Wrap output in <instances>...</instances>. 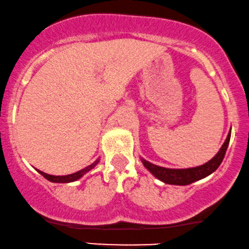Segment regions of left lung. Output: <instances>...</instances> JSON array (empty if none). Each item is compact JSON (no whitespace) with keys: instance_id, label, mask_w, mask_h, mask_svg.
Listing matches in <instances>:
<instances>
[{"instance_id":"1","label":"left lung","mask_w":249,"mask_h":249,"mask_svg":"<svg viewBox=\"0 0 249 249\" xmlns=\"http://www.w3.org/2000/svg\"><path fill=\"white\" fill-rule=\"evenodd\" d=\"M231 139V130L227 135L226 140H225L224 144L221 145L220 150L218 151L217 155L213 157L212 160H210L209 162H206L205 164L195 166V168H188V169H169L164 168V166H159L153 163L148 162L144 159L141 160L143 165L148 169L151 174L154 175L157 179L162 180L163 183L171 184V185H189V184L197 182V180L203 179L211 175L212 172H214L219 168V165L223 162L225 154H226L227 147H229Z\"/></svg>"}]
</instances>
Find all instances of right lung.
<instances>
[{
	"label": "right lung",
	"instance_id": "1",
	"mask_svg": "<svg viewBox=\"0 0 249 249\" xmlns=\"http://www.w3.org/2000/svg\"><path fill=\"white\" fill-rule=\"evenodd\" d=\"M99 160H96L94 163H92V164L86 166V168L81 169V170H79L77 172H74V174H71V175H66V176H53V175H49V174H45V172L40 171V170H37L38 172H39L40 175H42L43 177H45L46 179L50 180V182L52 183H71V182H75V180L80 179L81 177L84 176L85 174H87L89 170H92L94 166L98 164Z\"/></svg>",
	"mask_w": 249,
	"mask_h": 249
}]
</instances>
